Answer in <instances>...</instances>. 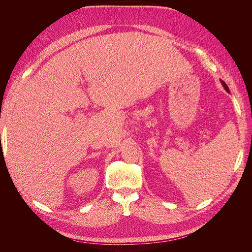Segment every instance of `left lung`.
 Segmentation results:
<instances>
[{
    "mask_svg": "<svg viewBox=\"0 0 252 252\" xmlns=\"http://www.w3.org/2000/svg\"><path fill=\"white\" fill-rule=\"evenodd\" d=\"M220 83H222V85H223V87L225 88V90L227 91V93H229V88H228V86H227V84L224 82V81H220Z\"/></svg>",
    "mask_w": 252,
    "mask_h": 252,
    "instance_id": "left-lung-1",
    "label": "left lung"
}]
</instances>
